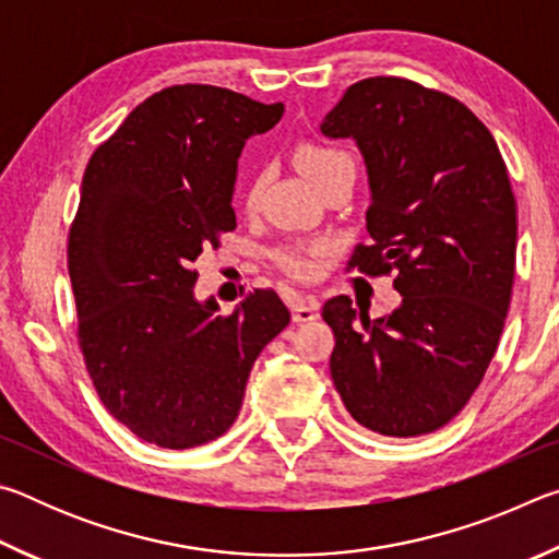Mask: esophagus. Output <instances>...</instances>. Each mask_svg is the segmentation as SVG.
<instances>
[{
    "instance_id": "obj_1",
    "label": "esophagus",
    "mask_w": 559,
    "mask_h": 559,
    "mask_svg": "<svg viewBox=\"0 0 559 559\" xmlns=\"http://www.w3.org/2000/svg\"><path fill=\"white\" fill-rule=\"evenodd\" d=\"M290 313L296 323H310V320H316L320 316L318 300L310 296H296L290 300Z\"/></svg>"
}]
</instances>
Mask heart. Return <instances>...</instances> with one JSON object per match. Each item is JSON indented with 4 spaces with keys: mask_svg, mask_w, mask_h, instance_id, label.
<instances>
[{
    "mask_svg": "<svg viewBox=\"0 0 559 559\" xmlns=\"http://www.w3.org/2000/svg\"><path fill=\"white\" fill-rule=\"evenodd\" d=\"M296 163L318 189L328 187L333 179L343 175H355V159L349 157L345 150L325 145V143L298 145ZM263 185H266V173L253 175L249 189H246V206H249V210L257 206L259 197L263 192ZM325 251H328L325 243L308 246V249H283L278 253V263L283 266V271L290 273L293 278H310L316 276L320 259L325 257Z\"/></svg>",
    "mask_w": 559,
    "mask_h": 559,
    "instance_id": "heart-1",
    "label": "heart"
}]
</instances>
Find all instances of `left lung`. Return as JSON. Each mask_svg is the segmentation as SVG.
Returning a JSON list of instances; mask_svg holds the SVG:
<instances>
[{
  "instance_id": "1",
  "label": "left lung",
  "mask_w": 559,
  "mask_h": 559,
  "mask_svg": "<svg viewBox=\"0 0 559 559\" xmlns=\"http://www.w3.org/2000/svg\"><path fill=\"white\" fill-rule=\"evenodd\" d=\"M320 130L353 138L370 177V241L349 269L394 273L402 293L377 320L347 296L325 302L335 390L382 437L437 431L478 390L506 325L518 241L508 167L461 100L396 75L353 83Z\"/></svg>"
}]
</instances>
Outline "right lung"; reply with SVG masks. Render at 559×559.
<instances>
[{
    "instance_id": "add662e5",
    "label": "right lung",
    "mask_w": 559,
    "mask_h": 559,
    "mask_svg": "<svg viewBox=\"0 0 559 559\" xmlns=\"http://www.w3.org/2000/svg\"><path fill=\"white\" fill-rule=\"evenodd\" d=\"M283 103L163 88L91 155L69 231L79 347L106 409L147 443L194 449L231 427L261 349L290 323L259 288L229 316L200 302L194 261L236 229V159Z\"/></svg>"
}]
</instances>
